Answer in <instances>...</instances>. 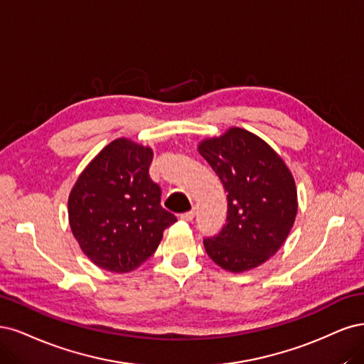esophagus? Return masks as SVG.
<instances>
[{
    "label": "esophagus",
    "mask_w": 364,
    "mask_h": 364,
    "mask_svg": "<svg viewBox=\"0 0 364 364\" xmlns=\"http://www.w3.org/2000/svg\"><path fill=\"white\" fill-rule=\"evenodd\" d=\"M180 218H181L183 220H186V222H192V220H193V218H195V210H193V208H192V210H189V212L183 213Z\"/></svg>",
    "instance_id": "obj_1"
}]
</instances>
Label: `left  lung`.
I'll list each match as a JSON object with an SVG mask.
<instances>
[{"label": "left lung", "mask_w": 364, "mask_h": 364, "mask_svg": "<svg viewBox=\"0 0 364 364\" xmlns=\"http://www.w3.org/2000/svg\"><path fill=\"white\" fill-rule=\"evenodd\" d=\"M198 149L227 192L225 225L204 239L205 252L230 272L264 263L295 222L296 187L290 171L271 146L242 128L204 140Z\"/></svg>", "instance_id": "1"}]
</instances>
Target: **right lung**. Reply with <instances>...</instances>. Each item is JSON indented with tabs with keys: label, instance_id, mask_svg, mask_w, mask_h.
I'll use <instances>...</instances> for the list:
<instances>
[{
	"label": "right lung",
	"instance_id": "1",
	"mask_svg": "<svg viewBox=\"0 0 364 364\" xmlns=\"http://www.w3.org/2000/svg\"><path fill=\"white\" fill-rule=\"evenodd\" d=\"M152 151L118 139L80 175L69 195V224L81 250L110 272H130L156 252L177 218L160 205L149 177Z\"/></svg>",
	"mask_w": 364,
	"mask_h": 364
}]
</instances>
